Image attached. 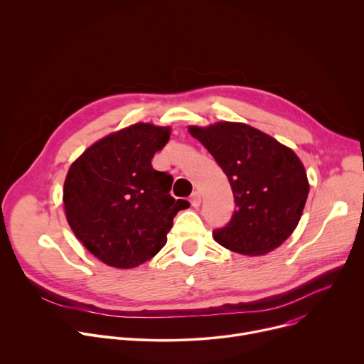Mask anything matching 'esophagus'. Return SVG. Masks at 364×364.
<instances>
[{"mask_svg":"<svg viewBox=\"0 0 364 364\" xmlns=\"http://www.w3.org/2000/svg\"><path fill=\"white\" fill-rule=\"evenodd\" d=\"M190 203L193 207H198L200 203H201V194L198 191H194L191 196H190Z\"/></svg>","mask_w":364,"mask_h":364,"instance_id":"esophagus-1","label":"esophagus"}]
</instances>
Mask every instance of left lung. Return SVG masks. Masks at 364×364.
I'll return each mask as SVG.
<instances>
[{
	"label": "left lung",
	"mask_w": 364,
	"mask_h": 364,
	"mask_svg": "<svg viewBox=\"0 0 364 364\" xmlns=\"http://www.w3.org/2000/svg\"><path fill=\"white\" fill-rule=\"evenodd\" d=\"M188 132L222 167L237 205L229 225L213 230L215 240L247 256L281 246L296 229L309 191L298 155L243 122L190 125Z\"/></svg>",
	"instance_id": "8db88e82"
}]
</instances>
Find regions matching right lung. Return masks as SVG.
I'll return each instance as SVG.
<instances>
[{
    "label": "right lung",
    "mask_w": 364,
    "mask_h": 364,
    "mask_svg": "<svg viewBox=\"0 0 364 364\" xmlns=\"http://www.w3.org/2000/svg\"><path fill=\"white\" fill-rule=\"evenodd\" d=\"M170 127L132 124L100 138L69 167L63 204L70 229L100 262L131 269L167 243L187 200L170 196L173 177L152 168Z\"/></svg>",
    "instance_id": "1"
}]
</instances>
